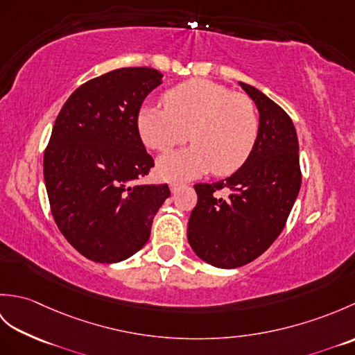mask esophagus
I'll return each instance as SVG.
<instances>
[{
    "label": "esophagus",
    "mask_w": 355,
    "mask_h": 355,
    "mask_svg": "<svg viewBox=\"0 0 355 355\" xmlns=\"http://www.w3.org/2000/svg\"><path fill=\"white\" fill-rule=\"evenodd\" d=\"M169 187H171V192L172 193H175L180 187H182V183H178V182H172L171 184H169Z\"/></svg>",
    "instance_id": "34e87169"
}]
</instances>
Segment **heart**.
Returning a JSON list of instances; mask_svg holds the SVG:
<instances>
[{
    "label": "heart",
    "mask_w": 355,
    "mask_h": 355,
    "mask_svg": "<svg viewBox=\"0 0 355 355\" xmlns=\"http://www.w3.org/2000/svg\"><path fill=\"white\" fill-rule=\"evenodd\" d=\"M164 107L146 105L139 112L141 140L166 153L191 140L193 145L163 155L157 171L166 180H189L212 169L230 175L243 166L258 139L259 119L250 97L206 79L171 88Z\"/></svg>",
    "instance_id": "obj_1"
}]
</instances>
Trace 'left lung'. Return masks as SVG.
<instances>
[{
    "label": "left lung",
    "mask_w": 355,
    "mask_h": 355,
    "mask_svg": "<svg viewBox=\"0 0 355 355\" xmlns=\"http://www.w3.org/2000/svg\"><path fill=\"white\" fill-rule=\"evenodd\" d=\"M259 111V132L247 162L212 184H195L198 195L187 239L210 266L236 268L254 261L285 227L302 182L299 141L290 116L258 88L239 82ZM229 190L223 199L216 192Z\"/></svg>",
    "instance_id": "left-lung-1"
}]
</instances>
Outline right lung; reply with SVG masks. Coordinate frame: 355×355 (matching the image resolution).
I'll return each mask as SVG.
<instances>
[{
    "instance_id": "right-lung-1",
    "label": "right lung",
    "mask_w": 355,
    "mask_h": 355,
    "mask_svg": "<svg viewBox=\"0 0 355 355\" xmlns=\"http://www.w3.org/2000/svg\"><path fill=\"white\" fill-rule=\"evenodd\" d=\"M162 78L148 67L105 73L67 99L53 126L44 153L51 215L65 239L94 262L137 253L171 195L168 184L137 183L154 168L139 112Z\"/></svg>"
}]
</instances>
